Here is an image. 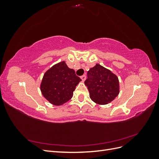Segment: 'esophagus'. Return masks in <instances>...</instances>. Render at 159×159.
<instances>
[{
	"instance_id": "34e87169",
	"label": "esophagus",
	"mask_w": 159,
	"mask_h": 159,
	"mask_svg": "<svg viewBox=\"0 0 159 159\" xmlns=\"http://www.w3.org/2000/svg\"><path fill=\"white\" fill-rule=\"evenodd\" d=\"M85 78H86L85 75H83L82 76H81V79L82 80V81H84L85 80Z\"/></svg>"
}]
</instances>
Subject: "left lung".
Here are the masks:
<instances>
[{
	"mask_svg": "<svg viewBox=\"0 0 159 159\" xmlns=\"http://www.w3.org/2000/svg\"><path fill=\"white\" fill-rule=\"evenodd\" d=\"M85 84L91 100L99 105L111 102L119 93L117 75L99 64H96L88 71Z\"/></svg>",
	"mask_w": 159,
	"mask_h": 159,
	"instance_id": "obj_1",
	"label": "left lung"
}]
</instances>
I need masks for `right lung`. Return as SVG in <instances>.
I'll use <instances>...</instances> for the list:
<instances>
[{
    "label": "right lung",
    "instance_id": "1",
    "mask_svg": "<svg viewBox=\"0 0 159 159\" xmlns=\"http://www.w3.org/2000/svg\"><path fill=\"white\" fill-rule=\"evenodd\" d=\"M81 80L65 61L53 66L44 75L40 89L44 97L54 105H61L72 98L76 85Z\"/></svg>",
    "mask_w": 159,
    "mask_h": 159
}]
</instances>
